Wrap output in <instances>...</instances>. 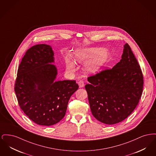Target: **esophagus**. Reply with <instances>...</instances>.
I'll return each mask as SVG.
<instances>
[{"instance_id":"obj_1","label":"esophagus","mask_w":156,"mask_h":156,"mask_svg":"<svg viewBox=\"0 0 156 156\" xmlns=\"http://www.w3.org/2000/svg\"><path fill=\"white\" fill-rule=\"evenodd\" d=\"M78 85H79V87L80 88H82V87H84V82L81 80H80V81H78Z\"/></svg>"}]
</instances>
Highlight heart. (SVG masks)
<instances>
[{
    "mask_svg": "<svg viewBox=\"0 0 156 156\" xmlns=\"http://www.w3.org/2000/svg\"><path fill=\"white\" fill-rule=\"evenodd\" d=\"M75 59L81 63H85V70L88 73H95L108 59L109 54L106 51L99 48H83L75 50ZM66 66L67 70L73 72L75 70L74 62L68 57L66 58Z\"/></svg>",
    "mask_w": 156,
    "mask_h": 156,
    "instance_id": "b5f03b06",
    "label": "heart"
}]
</instances>
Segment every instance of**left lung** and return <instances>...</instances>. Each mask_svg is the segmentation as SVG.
<instances>
[{
	"label": "left lung",
	"mask_w": 156,
	"mask_h": 156,
	"mask_svg": "<svg viewBox=\"0 0 156 156\" xmlns=\"http://www.w3.org/2000/svg\"><path fill=\"white\" fill-rule=\"evenodd\" d=\"M85 85L90 111L101 122L111 125L127 118L141 98L143 76L127 43L122 59L112 69L88 78Z\"/></svg>",
	"instance_id": "obj_1"
}]
</instances>
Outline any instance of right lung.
Returning <instances> with one entry per match:
<instances>
[{"label": "right lung", "instance_id": "add662e5", "mask_svg": "<svg viewBox=\"0 0 156 156\" xmlns=\"http://www.w3.org/2000/svg\"><path fill=\"white\" fill-rule=\"evenodd\" d=\"M50 45L29 48L17 70L15 90L23 111L37 125L49 126L62 119L68 101L78 89L75 81H55L57 69Z\"/></svg>", "mask_w": 156, "mask_h": 156}]
</instances>
